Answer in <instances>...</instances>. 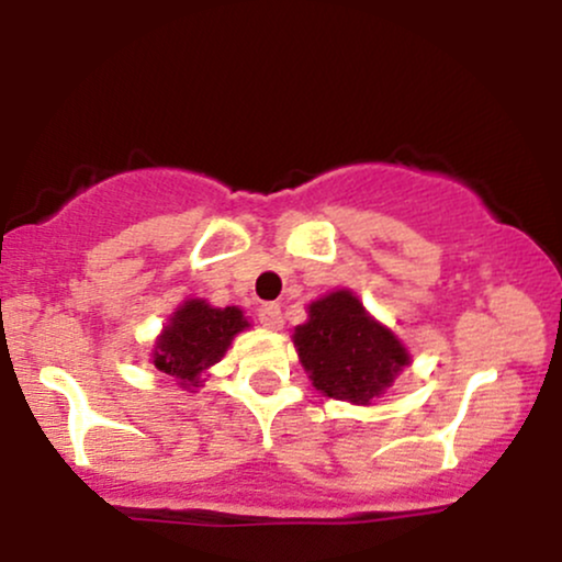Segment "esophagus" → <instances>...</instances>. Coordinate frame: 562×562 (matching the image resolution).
Wrapping results in <instances>:
<instances>
[{
	"instance_id": "obj_1",
	"label": "esophagus",
	"mask_w": 562,
	"mask_h": 562,
	"mask_svg": "<svg viewBox=\"0 0 562 562\" xmlns=\"http://www.w3.org/2000/svg\"><path fill=\"white\" fill-rule=\"evenodd\" d=\"M259 322L267 330H280L282 327V308L277 303H263L259 308Z\"/></svg>"
}]
</instances>
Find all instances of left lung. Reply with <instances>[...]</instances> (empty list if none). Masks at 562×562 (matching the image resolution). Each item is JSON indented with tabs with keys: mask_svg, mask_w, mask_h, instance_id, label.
Wrapping results in <instances>:
<instances>
[{
	"mask_svg": "<svg viewBox=\"0 0 562 562\" xmlns=\"http://www.w3.org/2000/svg\"><path fill=\"white\" fill-rule=\"evenodd\" d=\"M293 344L317 391L351 404H370L409 364L396 335L367 317L348 290L314 301L306 325L295 327Z\"/></svg>",
	"mask_w": 562,
	"mask_h": 562,
	"instance_id": "obj_1",
	"label": "left lung"
}]
</instances>
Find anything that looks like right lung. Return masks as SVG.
<instances>
[{
    "mask_svg": "<svg viewBox=\"0 0 562 562\" xmlns=\"http://www.w3.org/2000/svg\"><path fill=\"white\" fill-rule=\"evenodd\" d=\"M248 327L240 308H214L205 301H187L158 340L153 362L166 375L195 385L205 367L216 364L237 333Z\"/></svg>",
    "mask_w": 562,
    "mask_h": 562,
    "instance_id": "right-lung-1",
    "label": "right lung"
}]
</instances>
